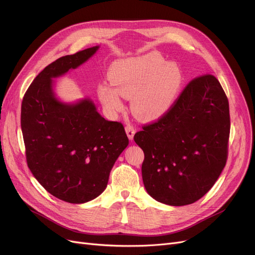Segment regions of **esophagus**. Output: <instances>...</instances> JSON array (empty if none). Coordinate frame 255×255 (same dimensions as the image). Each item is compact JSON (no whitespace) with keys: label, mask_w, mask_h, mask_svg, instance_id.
<instances>
[{"label":"esophagus","mask_w":255,"mask_h":255,"mask_svg":"<svg viewBox=\"0 0 255 255\" xmlns=\"http://www.w3.org/2000/svg\"><path fill=\"white\" fill-rule=\"evenodd\" d=\"M125 130H126V133H127V135H128V137H129V139H133V136H134V134H135V132H136V129L133 127L132 125H130V124H128V125H126V127H125Z\"/></svg>","instance_id":"esophagus-1"}]
</instances>
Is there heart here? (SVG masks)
<instances>
[{"instance_id": "obj_1", "label": "heart", "mask_w": 255, "mask_h": 255, "mask_svg": "<svg viewBox=\"0 0 255 255\" xmlns=\"http://www.w3.org/2000/svg\"><path fill=\"white\" fill-rule=\"evenodd\" d=\"M110 79L115 89L103 84L98 89L100 100L107 110H123L120 96L131 99L133 113L142 120L161 117L175 100L183 74L175 63H165L159 53L121 60L113 64Z\"/></svg>"}]
</instances>
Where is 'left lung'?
Segmentation results:
<instances>
[{"label":"left lung","mask_w":255,"mask_h":255,"mask_svg":"<svg viewBox=\"0 0 255 255\" xmlns=\"http://www.w3.org/2000/svg\"><path fill=\"white\" fill-rule=\"evenodd\" d=\"M134 134L144 154L142 181L160 203L186 206L215 184L229 154V100L218 79L200 75L187 84L169 109Z\"/></svg>","instance_id":"8db88e82"}]
</instances>
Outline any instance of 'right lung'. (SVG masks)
<instances>
[{
  "label": "right lung",
  "mask_w": 255,
  "mask_h": 255,
  "mask_svg": "<svg viewBox=\"0 0 255 255\" xmlns=\"http://www.w3.org/2000/svg\"><path fill=\"white\" fill-rule=\"evenodd\" d=\"M98 46L64 56L47 65L24 93L20 124L26 163L53 196L83 204L101 194L116 160L129 143L124 126L106 121L88 99L64 104L52 79L86 62Z\"/></svg>",
  "instance_id": "1"
}]
</instances>
